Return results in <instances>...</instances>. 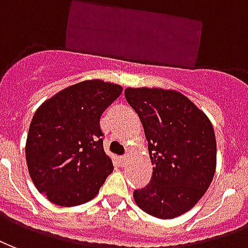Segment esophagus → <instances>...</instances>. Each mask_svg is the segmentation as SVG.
Segmentation results:
<instances>
[{
	"mask_svg": "<svg viewBox=\"0 0 248 248\" xmlns=\"http://www.w3.org/2000/svg\"><path fill=\"white\" fill-rule=\"evenodd\" d=\"M128 160H129V155H128V153H126V155H124V156L120 157V162H122L123 166L125 165L126 162H128Z\"/></svg>",
	"mask_w": 248,
	"mask_h": 248,
	"instance_id": "esophagus-1",
	"label": "esophagus"
}]
</instances>
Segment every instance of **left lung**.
<instances>
[{
  "instance_id": "1",
  "label": "left lung",
  "mask_w": 248,
  "mask_h": 248,
  "mask_svg": "<svg viewBox=\"0 0 248 248\" xmlns=\"http://www.w3.org/2000/svg\"><path fill=\"white\" fill-rule=\"evenodd\" d=\"M148 140L151 182L133 191L149 216L171 219L189 211L209 189L216 173L217 142L210 120L181 92L126 88Z\"/></svg>"
}]
</instances>
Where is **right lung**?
Returning <instances> with one entry per match:
<instances>
[{
    "label": "right lung",
    "mask_w": 248,
    "mask_h": 248,
    "mask_svg": "<svg viewBox=\"0 0 248 248\" xmlns=\"http://www.w3.org/2000/svg\"><path fill=\"white\" fill-rule=\"evenodd\" d=\"M122 91L119 84L84 80L58 92L35 111L26 162L38 191L52 203H86L112 173V160L103 149L100 116Z\"/></svg>",
    "instance_id": "add662e5"
}]
</instances>
